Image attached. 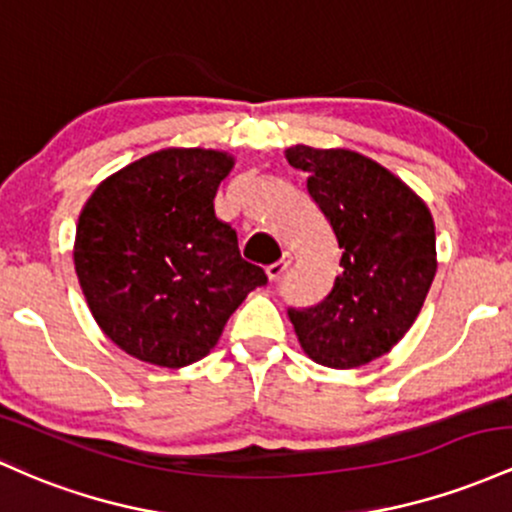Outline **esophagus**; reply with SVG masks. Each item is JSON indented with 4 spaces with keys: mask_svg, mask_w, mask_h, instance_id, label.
<instances>
[{
    "mask_svg": "<svg viewBox=\"0 0 512 512\" xmlns=\"http://www.w3.org/2000/svg\"><path fill=\"white\" fill-rule=\"evenodd\" d=\"M290 263H292V258H290V254H285L283 258H280V261H275V263H271V266L266 268V273H268V278L271 280H278L280 275H283L287 268H290Z\"/></svg>",
    "mask_w": 512,
    "mask_h": 512,
    "instance_id": "1",
    "label": "esophagus"
}]
</instances>
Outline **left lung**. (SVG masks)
<instances>
[{
  "mask_svg": "<svg viewBox=\"0 0 512 512\" xmlns=\"http://www.w3.org/2000/svg\"><path fill=\"white\" fill-rule=\"evenodd\" d=\"M307 193L336 234L341 275L314 307L287 309L314 363L348 370L389 353L421 312L435 278V225L421 198L350 149L290 147Z\"/></svg>",
  "mask_w": 512,
  "mask_h": 512,
  "instance_id": "8db88e82",
  "label": "left lung"
}]
</instances>
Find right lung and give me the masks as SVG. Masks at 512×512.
I'll use <instances>...</instances> for the list:
<instances>
[{"instance_id": "1", "label": "right lung", "mask_w": 512, "mask_h": 512, "mask_svg": "<svg viewBox=\"0 0 512 512\" xmlns=\"http://www.w3.org/2000/svg\"><path fill=\"white\" fill-rule=\"evenodd\" d=\"M232 164L215 149H162L86 200L74 268L96 324L132 358L159 367L205 358L244 297L268 283L215 215Z\"/></svg>"}]
</instances>
